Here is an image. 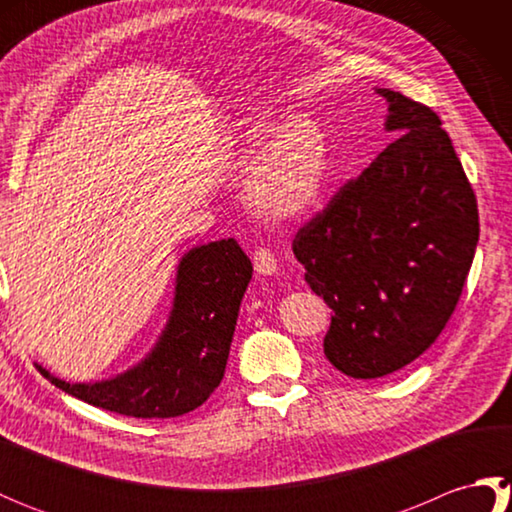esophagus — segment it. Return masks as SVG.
<instances>
[{
  "label": "esophagus",
  "instance_id": "34e87169",
  "mask_svg": "<svg viewBox=\"0 0 512 512\" xmlns=\"http://www.w3.org/2000/svg\"><path fill=\"white\" fill-rule=\"evenodd\" d=\"M253 266H255L257 273L264 275V277H270V275L277 273V259H275L273 253H270L268 248H257L255 250V253H253Z\"/></svg>",
  "mask_w": 512,
  "mask_h": 512
}]
</instances>
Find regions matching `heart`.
<instances>
[{
    "instance_id": "b5f03b06",
    "label": "heart",
    "mask_w": 512,
    "mask_h": 512,
    "mask_svg": "<svg viewBox=\"0 0 512 512\" xmlns=\"http://www.w3.org/2000/svg\"><path fill=\"white\" fill-rule=\"evenodd\" d=\"M273 118H250L239 132L237 169L246 173V200L275 222H292L319 204L328 178V140L317 121L292 116L279 127Z\"/></svg>"
}]
</instances>
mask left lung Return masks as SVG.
I'll use <instances>...</instances> for the list:
<instances>
[{"instance_id": "obj_1", "label": "left lung", "mask_w": 512, "mask_h": 512, "mask_svg": "<svg viewBox=\"0 0 512 512\" xmlns=\"http://www.w3.org/2000/svg\"><path fill=\"white\" fill-rule=\"evenodd\" d=\"M376 92L398 138L292 242L308 286L334 312L325 358L363 380L429 350L458 306L480 237L475 193L438 114Z\"/></svg>"}]
</instances>
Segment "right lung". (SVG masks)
I'll return each mask as SVG.
<instances>
[{
  "instance_id": "1",
  "label": "right lung",
  "mask_w": 512,
  "mask_h": 512,
  "mask_svg": "<svg viewBox=\"0 0 512 512\" xmlns=\"http://www.w3.org/2000/svg\"><path fill=\"white\" fill-rule=\"evenodd\" d=\"M253 264L235 239L191 248L178 264L169 321L151 352L127 372L68 383L39 372L65 394L132 418H176L198 409L222 383Z\"/></svg>"
}]
</instances>
